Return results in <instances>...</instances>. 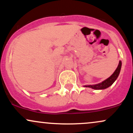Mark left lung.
Here are the masks:
<instances>
[{"mask_svg":"<svg viewBox=\"0 0 133 133\" xmlns=\"http://www.w3.org/2000/svg\"><path fill=\"white\" fill-rule=\"evenodd\" d=\"M121 65H122V62L121 61H119V64L117 65L116 69L115 71L114 72L113 74H112L110 77H108V79H106V80L103 81V82H100V83L99 84H96L84 86V87L92 88V89H94L96 90L105 89H106V88H109V86H111V85L114 83V81L117 79V77H118L120 71H121Z\"/></svg>","mask_w":133,"mask_h":133,"instance_id":"8db88e82","label":"left lung"}]
</instances>
